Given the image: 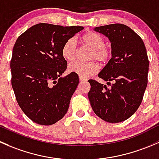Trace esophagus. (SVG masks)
<instances>
[{
	"mask_svg": "<svg viewBox=\"0 0 159 159\" xmlns=\"http://www.w3.org/2000/svg\"><path fill=\"white\" fill-rule=\"evenodd\" d=\"M80 80L81 82H86V81H87V79L85 77H83V76H80Z\"/></svg>",
	"mask_w": 159,
	"mask_h": 159,
	"instance_id": "1",
	"label": "esophagus"
}]
</instances>
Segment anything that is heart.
Wrapping results in <instances>:
<instances>
[{"instance_id": "1", "label": "heart", "mask_w": 159, "mask_h": 159, "mask_svg": "<svg viewBox=\"0 0 159 159\" xmlns=\"http://www.w3.org/2000/svg\"><path fill=\"white\" fill-rule=\"evenodd\" d=\"M83 43L93 50L90 59L105 62L110 57V52L105 47V41L102 37L96 33H87L82 37ZM76 43L74 38L66 40L62 47L61 54L63 58L67 62L74 61L76 57ZM69 73H74L79 76L89 77L99 70V65L95 62L89 63H75L69 65L67 69Z\"/></svg>"}]
</instances>
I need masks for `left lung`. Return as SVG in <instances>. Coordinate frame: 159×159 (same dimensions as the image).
Masks as SVG:
<instances>
[{"label": "left lung", "mask_w": 159, "mask_h": 159, "mask_svg": "<svg viewBox=\"0 0 159 159\" xmlns=\"http://www.w3.org/2000/svg\"><path fill=\"white\" fill-rule=\"evenodd\" d=\"M93 30L111 43L112 58L98 74L110 88L89 80L88 97L93 112L100 119L121 122L133 115L142 101L149 66L146 49L139 36L124 24H109Z\"/></svg>", "instance_id": "8db88e82"}]
</instances>
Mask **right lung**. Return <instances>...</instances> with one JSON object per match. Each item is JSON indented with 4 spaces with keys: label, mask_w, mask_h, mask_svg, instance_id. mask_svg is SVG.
<instances>
[{
    "label": "right lung",
    "mask_w": 159,
    "mask_h": 159,
    "mask_svg": "<svg viewBox=\"0 0 159 159\" xmlns=\"http://www.w3.org/2000/svg\"><path fill=\"white\" fill-rule=\"evenodd\" d=\"M83 27L34 25L16 40L11 61V84L20 107L33 122L53 125L67 112L78 75L62 76L67 62L62 47Z\"/></svg>",
    "instance_id": "1"
}]
</instances>
